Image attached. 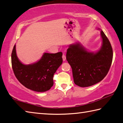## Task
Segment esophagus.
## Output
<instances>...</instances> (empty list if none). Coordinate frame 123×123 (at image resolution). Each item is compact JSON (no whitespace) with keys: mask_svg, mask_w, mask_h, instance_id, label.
<instances>
[{"mask_svg":"<svg viewBox=\"0 0 123 123\" xmlns=\"http://www.w3.org/2000/svg\"><path fill=\"white\" fill-rule=\"evenodd\" d=\"M62 59H63V61H65V60H66V56H65V55H64V54H63V55H62Z\"/></svg>","mask_w":123,"mask_h":123,"instance_id":"34e87169","label":"esophagus"}]
</instances>
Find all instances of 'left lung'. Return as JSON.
Wrapping results in <instances>:
<instances>
[{
	"mask_svg": "<svg viewBox=\"0 0 123 123\" xmlns=\"http://www.w3.org/2000/svg\"><path fill=\"white\" fill-rule=\"evenodd\" d=\"M101 49L96 53L88 52L80 43L71 44L66 59L72 70L74 83L80 87L92 86L101 81L107 74L113 60V49L103 31Z\"/></svg>",
	"mask_w": 123,
	"mask_h": 123,
	"instance_id": "obj_1",
	"label": "left lung"
}]
</instances>
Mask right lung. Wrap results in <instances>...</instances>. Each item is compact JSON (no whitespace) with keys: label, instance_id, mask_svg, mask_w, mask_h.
<instances>
[{"label":"right lung","instance_id":"right-lung-1","mask_svg":"<svg viewBox=\"0 0 123 123\" xmlns=\"http://www.w3.org/2000/svg\"><path fill=\"white\" fill-rule=\"evenodd\" d=\"M62 53H44L35 63L25 65L19 60L14 45L11 53V64L17 80L27 88L36 92L49 90L53 85V75L62 63Z\"/></svg>","mask_w":123,"mask_h":123}]
</instances>
